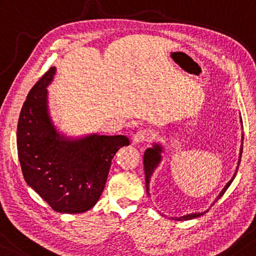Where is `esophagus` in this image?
<instances>
[{
  "instance_id": "esophagus-1",
  "label": "esophagus",
  "mask_w": 256,
  "mask_h": 256,
  "mask_svg": "<svg viewBox=\"0 0 256 256\" xmlns=\"http://www.w3.org/2000/svg\"><path fill=\"white\" fill-rule=\"evenodd\" d=\"M151 138H152L151 132L146 130H140L138 131L137 134H134V137H132V142H134V144H139V142H148Z\"/></svg>"
}]
</instances>
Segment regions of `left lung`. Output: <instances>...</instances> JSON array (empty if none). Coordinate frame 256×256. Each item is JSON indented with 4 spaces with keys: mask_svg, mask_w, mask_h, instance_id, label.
<instances>
[{
    "mask_svg": "<svg viewBox=\"0 0 256 256\" xmlns=\"http://www.w3.org/2000/svg\"><path fill=\"white\" fill-rule=\"evenodd\" d=\"M242 140H244V137H242ZM162 148L160 144H154L153 145V148H150L145 151L144 153V170H145V182H146V190H148V184H150V179H151V176L152 173L154 172V170L156 166L159 165V162H162ZM241 154H242V145H241V150H240V156H239V162H238V166H236V171H235L234 176H232V179L230 180L226 184V186L224 187L222 190H221L219 196L216 199V202H218V199L221 198V196L226 192L228 187L233 182L235 176H236V172H238V168H239V164L241 162ZM213 202V204H214ZM204 212L202 213H190V214H186V216H179V218H171L173 220H176V221H182V220H190V219H194V218H198L200 216H202Z\"/></svg>",
    "mask_w": 256,
    "mask_h": 256,
    "instance_id": "obj_1",
    "label": "left lung"
}]
</instances>
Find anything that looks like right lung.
<instances>
[{
    "label": "right lung",
    "instance_id": "1",
    "mask_svg": "<svg viewBox=\"0 0 256 256\" xmlns=\"http://www.w3.org/2000/svg\"><path fill=\"white\" fill-rule=\"evenodd\" d=\"M56 68L34 85L17 125V152L26 184L60 213H84L96 205L106 182L111 160L125 136L70 139L60 134L48 111L46 86Z\"/></svg>",
    "mask_w": 256,
    "mask_h": 256
}]
</instances>
